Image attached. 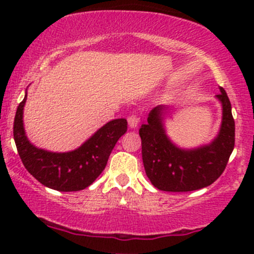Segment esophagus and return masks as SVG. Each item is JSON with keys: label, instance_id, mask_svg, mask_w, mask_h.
Listing matches in <instances>:
<instances>
[{"label": "esophagus", "instance_id": "1", "mask_svg": "<svg viewBox=\"0 0 254 254\" xmlns=\"http://www.w3.org/2000/svg\"><path fill=\"white\" fill-rule=\"evenodd\" d=\"M139 122H140V118L137 117L136 114H131L127 117V124H129V127H132V129L139 125Z\"/></svg>", "mask_w": 254, "mask_h": 254}]
</instances>
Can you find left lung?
<instances>
[{
	"mask_svg": "<svg viewBox=\"0 0 254 254\" xmlns=\"http://www.w3.org/2000/svg\"><path fill=\"white\" fill-rule=\"evenodd\" d=\"M216 98L222 104L219 135L209 145L193 150L179 148L167 137L163 127L165 107L150 112L139 130L146 176L163 191H191L214 183L226 168L235 147V120L226 92L220 87Z\"/></svg>",
	"mask_w": 254,
	"mask_h": 254,
	"instance_id": "1",
	"label": "left lung"
}]
</instances>
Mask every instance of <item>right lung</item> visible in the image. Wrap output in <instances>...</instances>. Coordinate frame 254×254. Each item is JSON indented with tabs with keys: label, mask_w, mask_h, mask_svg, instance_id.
I'll return each instance as SVG.
<instances>
[{
	"label": "right lung",
	"mask_w": 254,
	"mask_h": 254,
	"mask_svg": "<svg viewBox=\"0 0 254 254\" xmlns=\"http://www.w3.org/2000/svg\"><path fill=\"white\" fill-rule=\"evenodd\" d=\"M24 99L18 106L13 137L23 165L38 182L59 191H77L91 186L106 168L112 150L127 132V119L107 123L83 145L70 152H49L35 147L25 136L23 127Z\"/></svg>",
	"instance_id": "right-lung-1"
}]
</instances>
